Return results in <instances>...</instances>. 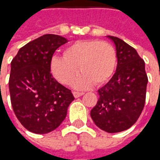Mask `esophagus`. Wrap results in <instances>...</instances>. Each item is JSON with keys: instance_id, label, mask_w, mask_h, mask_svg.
Segmentation results:
<instances>
[{"instance_id": "34e87169", "label": "esophagus", "mask_w": 160, "mask_h": 160, "mask_svg": "<svg viewBox=\"0 0 160 160\" xmlns=\"http://www.w3.org/2000/svg\"><path fill=\"white\" fill-rule=\"evenodd\" d=\"M73 94L74 98H79L80 96H82L84 94L83 92H73Z\"/></svg>"}]
</instances>
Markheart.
<instances>
[{
  "instance_id": "1",
  "label": "heart",
  "mask_w": 160,
  "mask_h": 160,
  "mask_svg": "<svg viewBox=\"0 0 160 160\" xmlns=\"http://www.w3.org/2000/svg\"><path fill=\"white\" fill-rule=\"evenodd\" d=\"M117 51L106 41L79 40L63 50V56H53L50 70L63 85L73 81L79 68L82 72L73 81L77 89H85L95 83L101 86L110 80L117 66Z\"/></svg>"
}]
</instances>
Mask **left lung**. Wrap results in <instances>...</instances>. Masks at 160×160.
<instances>
[{
    "mask_svg": "<svg viewBox=\"0 0 160 160\" xmlns=\"http://www.w3.org/2000/svg\"><path fill=\"white\" fill-rule=\"evenodd\" d=\"M108 38L116 45L117 71L98 90L99 98L91 111V118L102 130L118 133L129 128L141 116L148 79L145 62L137 51L117 37Z\"/></svg>",
    "mask_w": 160,
    "mask_h": 160,
    "instance_id": "obj_1",
    "label": "left lung"
}]
</instances>
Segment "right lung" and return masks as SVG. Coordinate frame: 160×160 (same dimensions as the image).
Here are the masks:
<instances>
[{
	"label": "right lung",
	"instance_id": "obj_1",
	"mask_svg": "<svg viewBox=\"0 0 160 160\" xmlns=\"http://www.w3.org/2000/svg\"><path fill=\"white\" fill-rule=\"evenodd\" d=\"M68 40L45 34L20 48L11 62L9 92L14 114L27 130L47 134L59 126L74 99L50 73L53 54Z\"/></svg>",
	"mask_w": 160,
	"mask_h": 160
}]
</instances>
